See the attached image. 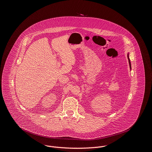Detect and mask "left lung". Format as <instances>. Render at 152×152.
I'll return each mask as SVG.
<instances>
[{
  "mask_svg": "<svg viewBox=\"0 0 152 152\" xmlns=\"http://www.w3.org/2000/svg\"><path fill=\"white\" fill-rule=\"evenodd\" d=\"M127 57H128V59H129V65H130V69H132V67H131V62H130V60L129 59V53L127 55Z\"/></svg>",
  "mask_w": 152,
  "mask_h": 152,
  "instance_id": "1",
  "label": "left lung"
}]
</instances>
